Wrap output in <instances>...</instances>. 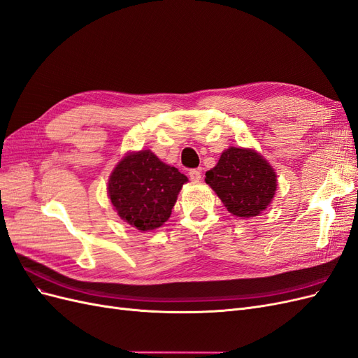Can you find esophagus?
Here are the masks:
<instances>
[{
	"mask_svg": "<svg viewBox=\"0 0 358 358\" xmlns=\"http://www.w3.org/2000/svg\"><path fill=\"white\" fill-rule=\"evenodd\" d=\"M189 179L191 180H194V182H199V180H201V171L199 170V169H192V170H189Z\"/></svg>",
	"mask_w": 358,
	"mask_h": 358,
	"instance_id": "esophagus-1",
	"label": "esophagus"
}]
</instances>
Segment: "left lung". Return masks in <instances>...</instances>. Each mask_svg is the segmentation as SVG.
Instances as JSON below:
<instances>
[{
    "label": "left lung",
    "instance_id": "1",
    "mask_svg": "<svg viewBox=\"0 0 358 358\" xmlns=\"http://www.w3.org/2000/svg\"><path fill=\"white\" fill-rule=\"evenodd\" d=\"M206 183L230 213L252 218L272 203L278 187L276 173L254 149L229 148L218 164L206 171Z\"/></svg>",
    "mask_w": 358,
    "mask_h": 358
}]
</instances>
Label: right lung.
Returning <instances> with one entry per match:
<instances>
[{"label":"right lung","instance_id":"1","mask_svg":"<svg viewBox=\"0 0 358 358\" xmlns=\"http://www.w3.org/2000/svg\"><path fill=\"white\" fill-rule=\"evenodd\" d=\"M188 178L149 149L129 152L109 178V197L121 220L140 231L155 230L171 215Z\"/></svg>","mask_w":358,"mask_h":358}]
</instances>
